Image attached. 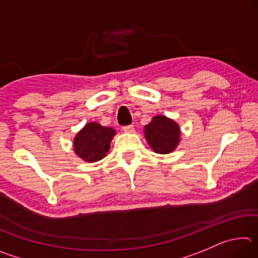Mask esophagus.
<instances>
[{"label": "esophagus", "instance_id": "esophagus-1", "mask_svg": "<svg viewBox=\"0 0 258 258\" xmlns=\"http://www.w3.org/2000/svg\"><path fill=\"white\" fill-rule=\"evenodd\" d=\"M123 131L125 133H134V126L133 125H127V126H124Z\"/></svg>", "mask_w": 258, "mask_h": 258}]
</instances>
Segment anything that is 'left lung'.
I'll return each mask as SVG.
<instances>
[{
    "label": "left lung",
    "instance_id": "obj_1",
    "mask_svg": "<svg viewBox=\"0 0 258 258\" xmlns=\"http://www.w3.org/2000/svg\"><path fill=\"white\" fill-rule=\"evenodd\" d=\"M145 138L156 154H171L181 141V128L175 120L157 115L145 126Z\"/></svg>",
    "mask_w": 258,
    "mask_h": 258
}]
</instances>
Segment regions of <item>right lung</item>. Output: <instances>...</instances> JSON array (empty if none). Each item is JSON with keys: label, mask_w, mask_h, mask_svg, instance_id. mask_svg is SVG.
<instances>
[{"label": "right lung", "mask_w": 258, "mask_h": 258, "mask_svg": "<svg viewBox=\"0 0 258 258\" xmlns=\"http://www.w3.org/2000/svg\"><path fill=\"white\" fill-rule=\"evenodd\" d=\"M115 135L113 128L91 121L74 138V151L86 163H95L106 157Z\"/></svg>", "instance_id": "obj_1"}]
</instances>
